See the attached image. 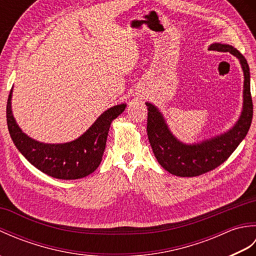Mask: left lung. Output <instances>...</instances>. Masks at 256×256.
Returning a JSON list of instances; mask_svg holds the SVG:
<instances>
[{
	"instance_id": "8db88e82",
	"label": "left lung",
	"mask_w": 256,
	"mask_h": 256,
	"mask_svg": "<svg viewBox=\"0 0 256 256\" xmlns=\"http://www.w3.org/2000/svg\"><path fill=\"white\" fill-rule=\"evenodd\" d=\"M209 50L232 54L240 60L244 74L243 108L231 130L197 144H184L174 136L158 108L152 103H145L148 110V135L152 150L160 166L175 176L194 177L220 166L246 136L252 123L253 102L246 59L233 46L220 42L210 45Z\"/></svg>"
}]
</instances>
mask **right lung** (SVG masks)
Wrapping results in <instances>:
<instances>
[{"mask_svg":"<svg viewBox=\"0 0 256 256\" xmlns=\"http://www.w3.org/2000/svg\"><path fill=\"white\" fill-rule=\"evenodd\" d=\"M12 90L6 106V121L10 138L22 155L32 166L57 179H79L94 172L102 160L108 128L126 104L114 106L103 112L96 121L77 140L64 144H45L22 131L16 123L10 106Z\"/></svg>","mask_w":256,"mask_h":256,"instance_id":"obj_1","label":"right lung"}]
</instances>
